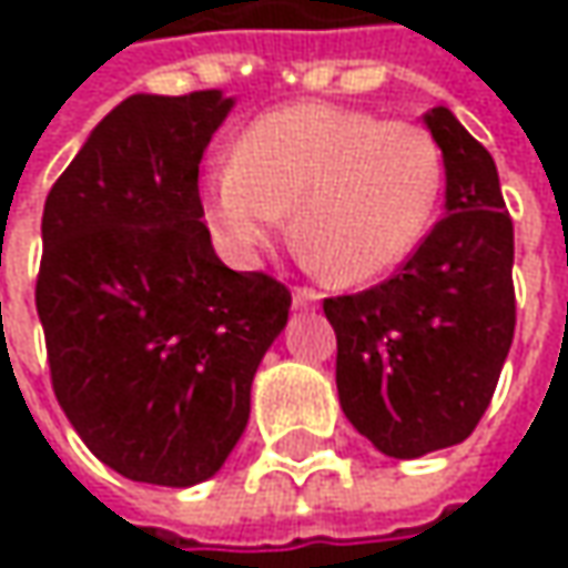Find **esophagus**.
<instances>
[{"instance_id":"34e87169","label":"esophagus","mask_w":568,"mask_h":568,"mask_svg":"<svg viewBox=\"0 0 568 568\" xmlns=\"http://www.w3.org/2000/svg\"><path fill=\"white\" fill-rule=\"evenodd\" d=\"M318 306V294L310 287H296L294 291V310L296 313H310Z\"/></svg>"}]
</instances>
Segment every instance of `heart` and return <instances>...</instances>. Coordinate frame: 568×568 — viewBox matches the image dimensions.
I'll list each match as a JSON object with an SVG mask.
<instances>
[{"label":"heart","mask_w":568,"mask_h":568,"mask_svg":"<svg viewBox=\"0 0 568 568\" xmlns=\"http://www.w3.org/2000/svg\"><path fill=\"white\" fill-rule=\"evenodd\" d=\"M443 151L424 125L294 103L252 122L236 161L207 173L202 205L221 250L255 262L287 230L338 284H369L404 265L433 227Z\"/></svg>","instance_id":"b5f03b06"}]
</instances>
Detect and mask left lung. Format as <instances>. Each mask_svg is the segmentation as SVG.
<instances>
[{
	"mask_svg": "<svg viewBox=\"0 0 568 568\" xmlns=\"http://www.w3.org/2000/svg\"><path fill=\"white\" fill-rule=\"evenodd\" d=\"M424 122L443 151L446 217L395 277L325 300L341 410L388 458L468 439L515 335L513 217L490 151L448 106Z\"/></svg>",
	"mask_w": 568,
	"mask_h": 568,
	"instance_id": "8db88e82",
	"label": "left lung"
}]
</instances>
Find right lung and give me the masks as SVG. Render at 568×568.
<instances>
[{"instance_id": "obj_1", "label": "right lung", "mask_w": 568, "mask_h": 568, "mask_svg": "<svg viewBox=\"0 0 568 568\" xmlns=\"http://www.w3.org/2000/svg\"><path fill=\"white\" fill-rule=\"evenodd\" d=\"M233 103L125 98L43 205L37 316L55 398L84 446L139 484L195 487L224 468L287 325L291 291L227 268L202 221L199 164Z\"/></svg>"}]
</instances>
